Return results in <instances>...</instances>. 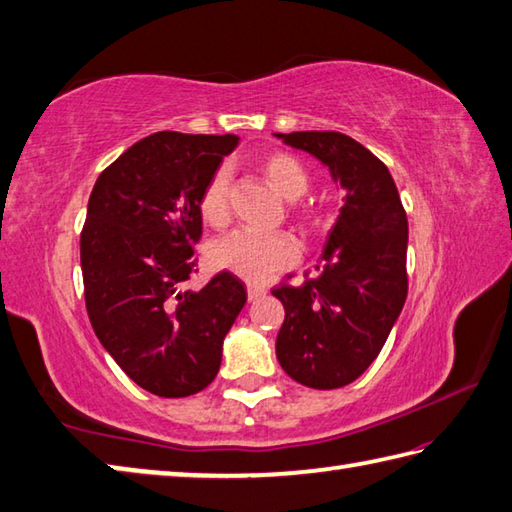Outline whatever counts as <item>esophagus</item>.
Returning <instances> with one entry per match:
<instances>
[{
	"instance_id": "obj_1",
	"label": "esophagus",
	"mask_w": 512,
	"mask_h": 512,
	"mask_svg": "<svg viewBox=\"0 0 512 512\" xmlns=\"http://www.w3.org/2000/svg\"><path fill=\"white\" fill-rule=\"evenodd\" d=\"M246 290H248V299H250V302H255V299L264 297V295L268 293V290H266L264 286H257V284H248Z\"/></svg>"
}]
</instances>
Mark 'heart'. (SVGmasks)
I'll return each mask as SVG.
<instances>
[{
	"label": "heart",
	"mask_w": 512,
	"mask_h": 512,
	"mask_svg": "<svg viewBox=\"0 0 512 512\" xmlns=\"http://www.w3.org/2000/svg\"><path fill=\"white\" fill-rule=\"evenodd\" d=\"M262 170L279 195L284 199H299L308 190V173L293 155L268 153L257 159ZM228 170L217 168L199 195V215L210 226H222L228 219ZM213 264L230 270L248 282H262L275 270H282L297 262V244L282 233H253V230H235L217 239L210 250Z\"/></svg>",
	"instance_id": "heart-1"
}]
</instances>
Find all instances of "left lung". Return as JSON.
Masks as SVG:
<instances>
[{
	"label": "left lung",
	"mask_w": 512,
	"mask_h": 512,
	"mask_svg": "<svg viewBox=\"0 0 512 512\" xmlns=\"http://www.w3.org/2000/svg\"><path fill=\"white\" fill-rule=\"evenodd\" d=\"M275 137L324 164L344 193L319 277L273 290L286 310L275 353L295 382L342 388L375 362L404 308L406 213L390 170L353 137L330 130Z\"/></svg>",
	"instance_id": "obj_1"
}]
</instances>
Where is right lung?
<instances>
[{
    "instance_id": "1",
    "label": "right lung",
    "mask_w": 512,
    "mask_h": 512,
    "mask_svg": "<svg viewBox=\"0 0 512 512\" xmlns=\"http://www.w3.org/2000/svg\"><path fill=\"white\" fill-rule=\"evenodd\" d=\"M237 135H148L95 182L79 239L86 310L99 344L137 386L188 397L213 382L224 337L246 304L219 273L184 290L202 237L199 195Z\"/></svg>"
}]
</instances>
